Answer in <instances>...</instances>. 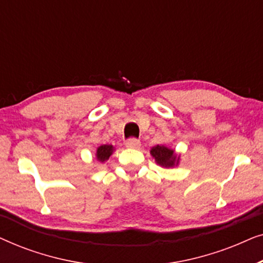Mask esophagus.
I'll list each match as a JSON object with an SVG mask.
<instances>
[{"instance_id": "esophagus-1", "label": "esophagus", "mask_w": 263, "mask_h": 263, "mask_svg": "<svg viewBox=\"0 0 263 263\" xmlns=\"http://www.w3.org/2000/svg\"><path fill=\"white\" fill-rule=\"evenodd\" d=\"M140 146V141L136 139H129L127 142H125V147H128V148H138Z\"/></svg>"}]
</instances>
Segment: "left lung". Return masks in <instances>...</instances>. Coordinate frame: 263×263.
<instances>
[{"mask_svg": "<svg viewBox=\"0 0 263 263\" xmlns=\"http://www.w3.org/2000/svg\"><path fill=\"white\" fill-rule=\"evenodd\" d=\"M151 156L156 161L157 165L164 168L177 167L181 161V154L176 152L175 149L168 148L164 145H157L149 151Z\"/></svg>", "mask_w": 263, "mask_h": 263, "instance_id": "left-lung-1", "label": "left lung"}]
</instances>
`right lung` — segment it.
<instances>
[{"label": "right lung", "mask_w": 263, "mask_h": 263, "mask_svg": "<svg viewBox=\"0 0 263 263\" xmlns=\"http://www.w3.org/2000/svg\"><path fill=\"white\" fill-rule=\"evenodd\" d=\"M114 152H115V147L112 145H102L97 148L96 159L100 161V163H105L106 160H109V158Z\"/></svg>", "instance_id": "add662e5"}]
</instances>
